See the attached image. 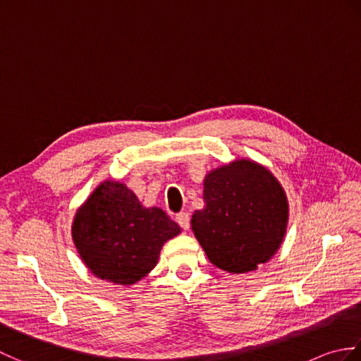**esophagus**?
Returning a JSON list of instances; mask_svg holds the SVG:
<instances>
[{"instance_id": "obj_1", "label": "esophagus", "mask_w": 361, "mask_h": 361, "mask_svg": "<svg viewBox=\"0 0 361 361\" xmlns=\"http://www.w3.org/2000/svg\"><path fill=\"white\" fill-rule=\"evenodd\" d=\"M175 220L176 224H178L183 229H189V225H190V217L188 212H178L175 216Z\"/></svg>"}]
</instances>
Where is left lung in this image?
<instances>
[{
	"mask_svg": "<svg viewBox=\"0 0 361 361\" xmlns=\"http://www.w3.org/2000/svg\"><path fill=\"white\" fill-rule=\"evenodd\" d=\"M204 208L190 228L211 264L233 274L256 270L279 250L288 200L278 178L248 158L214 169L203 181Z\"/></svg>",
	"mask_w": 361,
	"mask_h": 361,
	"instance_id": "8db88e82",
	"label": "left lung"
}]
</instances>
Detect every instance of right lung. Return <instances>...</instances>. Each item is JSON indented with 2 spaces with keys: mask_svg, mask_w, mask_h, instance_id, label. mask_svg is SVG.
Segmentation results:
<instances>
[{
  "mask_svg": "<svg viewBox=\"0 0 361 361\" xmlns=\"http://www.w3.org/2000/svg\"><path fill=\"white\" fill-rule=\"evenodd\" d=\"M181 233L167 214L145 208L124 183L105 180L78 209L71 234L96 278L133 286L158 264L163 245Z\"/></svg>",
  "mask_w": 361,
  "mask_h": 361,
  "instance_id": "obj_1",
  "label": "right lung"
}]
</instances>
